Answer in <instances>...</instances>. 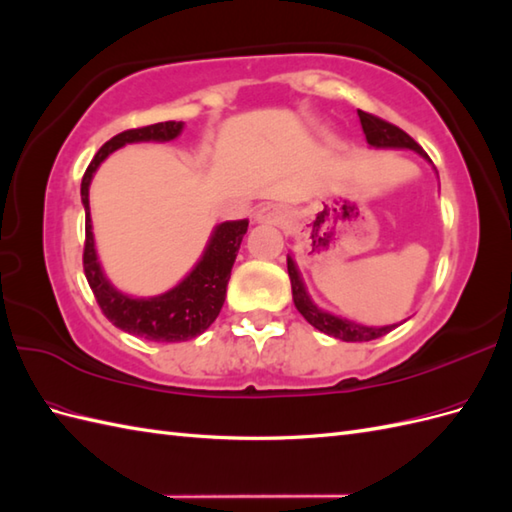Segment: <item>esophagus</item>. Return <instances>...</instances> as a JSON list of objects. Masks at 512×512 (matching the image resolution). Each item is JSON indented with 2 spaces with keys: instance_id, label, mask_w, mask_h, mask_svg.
Returning <instances> with one entry per match:
<instances>
[{
  "instance_id": "obj_1",
  "label": "esophagus",
  "mask_w": 512,
  "mask_h": 512,
  "mask_svg": "<svg viewBox=\"0 0 512 512\" xmlns=\"http://www.w3.org/2000/svg\"><path fill=\"white\" fill-rule=\"evenodd\" d=\"M284 220H286V213L277 205H267L256 213V222H262V224H282Z\"/></svg>"
}]
</instances>
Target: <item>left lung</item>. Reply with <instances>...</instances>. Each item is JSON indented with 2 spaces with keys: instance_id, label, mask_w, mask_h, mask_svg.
<instances>
[{
  "instance_id": "obj_1",
  "label": "left lung",
  "mask_w": 512,
  "mask_h": 512,
  "mask_svg": "<svg viewBox=\"0 0 512 512\" xmlns=\"http://www.w3.org/2000/svg\"><path fill=\"white\" fill-rule=\"evenodd\" d=\"M359 119H361V126H363L367 143L371 147H378V149H412L421 158L429 160V156L421 149V145H418L410 134H406L401 128L393 126V123L384 121V119L371 115V113H365V111H359ZM288 275H290V286H292V301H294V305H297L301 316L309 324H312V327H316L318 331L327 333L331 337L344 339V342H371V339H378L386 333H391L393 329H397L399 324H404V322H399V324H386V327H365V324L333 316L329 312H324V309L318 307L312 301V297H309L307 290H305V284L301 280V273H299L297 265H294L292 256H288Z\"/></svg>"
}]
</instances>
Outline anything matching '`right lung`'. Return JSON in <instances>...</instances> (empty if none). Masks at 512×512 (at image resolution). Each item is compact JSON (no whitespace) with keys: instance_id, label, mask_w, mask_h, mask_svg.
Masks as SVG:
<instances>
[{"instance_id":"add662e5","label":"right lung","mask_w":512,"mask_h":512,"mask_svg":"<svg viewBox=\"0 0 512 512\" xmlns=\"http://www.w3.org/2000/svg\"><path fill=\"white\" fill-rule=\"evenodd\" d=\"M181 130L183 121H162L113 136L111 141L100 147L94 160L89 162L81 181V200L85 207L83 269L89 288L94 290L102 314L117 329L136 337H145L149 342H188V339L205 333L211 327L224 305L230 271L232 265H235L243 235L247 232V220L224 222L215 226L196 267L175 288L158 294V297L134 299L119 292L106 280L98 262L89 213V185L98 166L119 147L149 141L166 143L177 138Z\"/></svg>"}]
</instances>
